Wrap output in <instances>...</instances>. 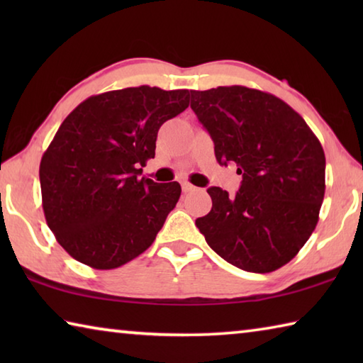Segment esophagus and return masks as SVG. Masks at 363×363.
I'll return each instance as SVG.
<instances>
[{"instance_id": "34e87169", "label": "esophagus", "mask_w": 363, "mask_h": 363, "mask_svg": "<svg viewBox=\"0 0 363 363\" xmlns=\"http://www.w3.org/2000/svg\"><path fill=\"white\" fill-rule=\"evenodd\" d=\"M195 190V187L192 186V184H189V182H182V192L184 194H187V192H194Z\"/></svg>"}]
</instances>
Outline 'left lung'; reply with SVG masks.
I'll use <instances>...</instances> for the list:
<instances>
[{"instance_id": "1", "label": "left lung", "mask_w": 363, "mask_h": 363, "mask_svg": "<svg viewBox=\"0 0 363 363\" xmlns=\"http://www.w3.org/2000/svg\"><path fill=\"white\" fill-rule=\"evenodd\" d=\"M219 164L237 163L235 196L210 187L211 211L195 220L232 266L266 274L290 262L318 223L325 195L322 144L279 97L247 86L190 91Z\"/></svg>"}]
</instances>
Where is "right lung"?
Here are the masks:
<instances>
[{"label":"right lung","mask_w":363,"mask_h":363,"mask_svg":"<svg viewBox=\"0 0 363 363\" xmlns=\"http://www.w3.org/2000/svg\"><path fill=\"white\" fill-rule=\"evenodd\" d=\"M189 91L138 86L91 96L43 153L40 184L49 229L73 259L115 269L150 247L181 196L179 182L143 174L160 126L189 107Z\"/></svg>","instance_id":"1"}]
</instances>
